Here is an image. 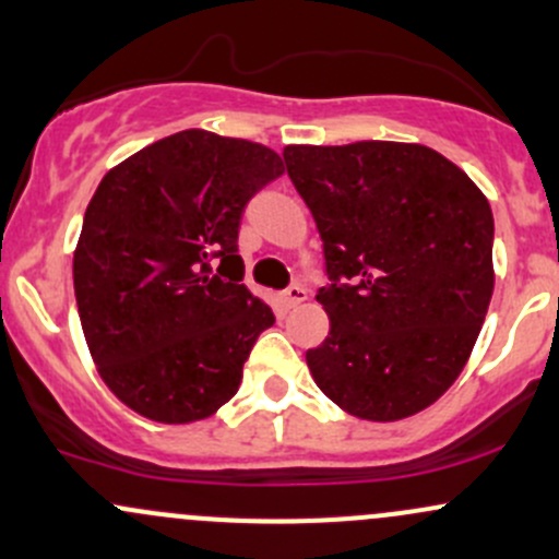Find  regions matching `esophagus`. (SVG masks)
Segmentation results:
<instances>
[{
    "label": "esophagus",
    "mask_w": 559,
    "mask_h": 559,
    "mask_svg": "<svg viewBox=\"0 0 559 559\" xmlns=\"http://www.w3.org/2000/svg\"><path fill=\"white\" fill-rule=\"evenodd\" d=\"M281 299H284L286 308H297V305H302L308 299V289L305 286H289V289L281 294Z\"/></svg>",
    "instance_id": "obj_1"
}]
</instances>
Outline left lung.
Wrapping results in <instances>:
<instances>
[{
	"mask_svg": "<svg viewBox=\"0 0 559 559\" xmlns=\"http://www.w3.org/2000/svg\"><path fill=\"white\" fill-rule=\"evenodd\" d=\"M316 219L331 329L308 349L323 395L369 421L432 406L467 366L493 294V214L456 164L419 143L286 145Z\"/></svg>",
	"mask_w": 559,
	"mask_h": 559,
	"instance_id": "obj_1",
	"label": "left lung"
}]
</instances>
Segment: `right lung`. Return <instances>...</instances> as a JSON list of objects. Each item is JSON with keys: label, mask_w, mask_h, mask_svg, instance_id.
Segmentation results:
<instances>
[{"label": "right lung", "mask_w": 559, "mask_h": 559, "mask_svg": "<svg viewBox=\"0 0 559 559\" xmlns=\"http://www.w3.org/2000/svg\"><path fill=\"white\" fill-rule=\"evenodd\" d=\"M281 175L267 145L182 130L100 180L73 251V292L97 373L134 414L190 425L238 392L251 345L275 321L241 284L238 225Z\"/></svg>", "instance_id": "1"}]
</instances>
